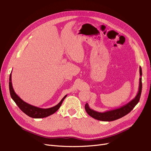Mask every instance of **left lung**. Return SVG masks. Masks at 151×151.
Returning a JSON list of instances; mask_svg holds the SVG:
<instances>
[{"label": "left lung", "mask_w": 151, "mask_h": 151, "mask_svg": "<svg viewBox=\"0 0 151 151\" xmlns=\"http://www.w3.org/2000/svg\"><path fill=\"white\" fill-rule=\"evenodd\" d=\"M139 74L140 76H142V70L141 68L139 67ZM139 89L137 94L136 97L129 101L128 104H127L124 106H122L120 108H118L116 109L107 110L106 112H97L96 110L91 109L88 104H86L85 105V110H86L87 114L91 116V117L94 118V119L104 122H111L114 121L115 120L119 119L120 118L125 116L128 114H129L131 111H132L133 108L136 106V104L139 102V99L141 94V91H142V78L141 77L139 78Z\"/></svg>", "instance_id": "left-lung-1"}]
</instances>
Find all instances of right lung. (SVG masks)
Segmentation results:
<instances>
[{
  "label": "right lung",
  "instance_id": "right-lung-1",
  "mask_svg": "<svg viewBox=\"0 0 151 151\" xmlns=\"http://www.w3.org/2000/svg\"><path fill=\"white\" fill-rule=\"evenodd\" d=\"M9 90L12 99L14 101L18 107L20 109V110L28 116L34 118V119H41V118L47 117L50 115H52L56 112L61 106V105L65 99V98L67 97V95H65L63 99L60 101L54 107H52L48 109H42L36 106H33L30 105L24 101H23L20 97H19L16 93L13 88L12 83V73L10 75L9 78Z\"/></svg>",
  "mask_w": 151,
  "mask_h": 151
}]
</instances>
